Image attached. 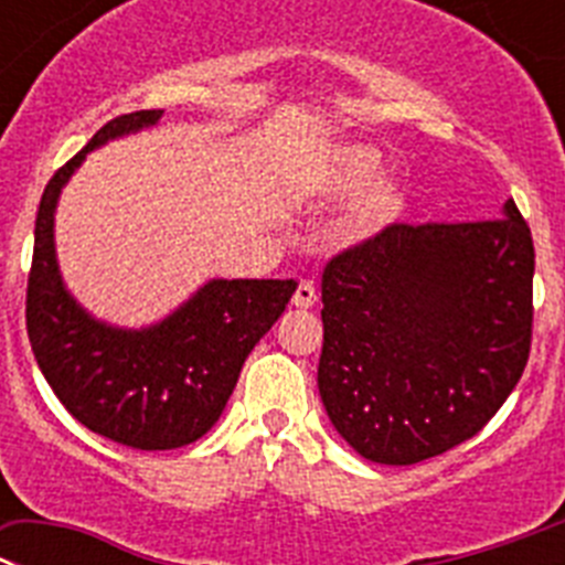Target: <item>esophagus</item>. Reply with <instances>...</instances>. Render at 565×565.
I'll use <instances>...</instances> for the list:
<instances>
[{
  "label": "esophagus",
  "instance_id": "esophagus-1",
  "mask_svg": "<svg viewBox=\"0 0 565 565\" xmlns=\"http://www.w3.org/2000/svg\"><path fill=\"white\" fill-rule=\"evenodd\" d=\"M315 303H318V289H315L309 281L298 284V289H295V295H292V307L295 309H312Z\"/></svg>",
  "mask_w": 565,
  "mask_h": 565
}]
</instances>
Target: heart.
Masks as SVG:
<instances>
[{
	"label": "heart",
	"instance_id": "heart-1",
	"mask_svg": "<svg viewBox=\"0 0 565 565\" xmlns=\"http://www.w3.org/2000/svg\"><path fill=\"white\" fill-rule=\"evenodd\" d=\"M377 151L365 146H332L303 171V188L320 200H340L358 194L334 225L340 242L363 245L403 220L408 211V191L403 182L377 177Z\"/></svg>",
	"mask_w": 565,
	"mask_h": 565
}]
</instances>
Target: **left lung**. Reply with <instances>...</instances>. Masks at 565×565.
I'll return each mask as SVG.
<instances>
[{
    "label": "left lung",
    "instance_id": "8db88e82",
    "mask_svg": "<svg viewBox=\"0 0 565 565\" xmlns=\"http://www.w3.org/2000/svg\"><path fill=\"white\" fill-rule=\"evenodd\" d=\"M532 233L498 220L394 225L323 270L318 388L363 459L416 465L479 434L530 360Z\"/></svg>",
    "mask_w": 565,
    "mask_h": 565
}]
</instances>
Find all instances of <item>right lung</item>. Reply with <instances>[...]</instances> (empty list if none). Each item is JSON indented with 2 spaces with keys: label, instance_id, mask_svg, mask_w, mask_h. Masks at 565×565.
Returning <instances> with one entry per match:
<instances>
[{
  "label": "right lung",
  "instance_id": "1",
  "mask_svg": "<svg viewBox=\"0 0 565 565\" xmlns=\"http://www.w3.org/2000/svg\"><path fill=\"white\" fill-rule=\"evenodd\" d=\"M162 109L109 120L47 182L35 216L28 338L61 405L93 434L135 450H174L216 425L253 345L281 318L295 281L211 278L149 327H115L78 303L55 256V207L100 146L151 129Z\"/></svg>",
  "mask_w": 565,
  "mask_h": 565
}]
</instances>
